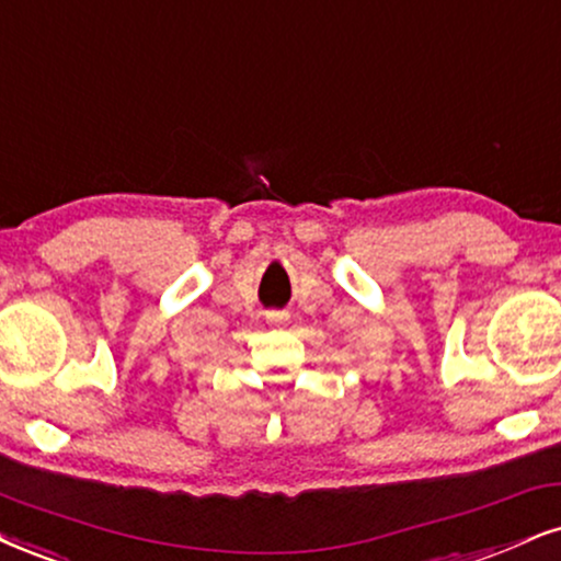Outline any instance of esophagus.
Listing matches in <instances>:
<instances>
[{"instance_id": "obj_1", "label": "esophagus", "mask_w": 561, "mask_h": 561, "mask_svg": "<svg viewBox=\"0 0 561 561\" xmlns=\"http://www.w3.org/2000/svg\"><path fill=\"white\" fill-rule=\"evenodd\" d=\"M288 320H291V314L278 312V309H273V312L265 314V322L270 324V328H283V324H288Z\"/></svg>"}]
</instances>
